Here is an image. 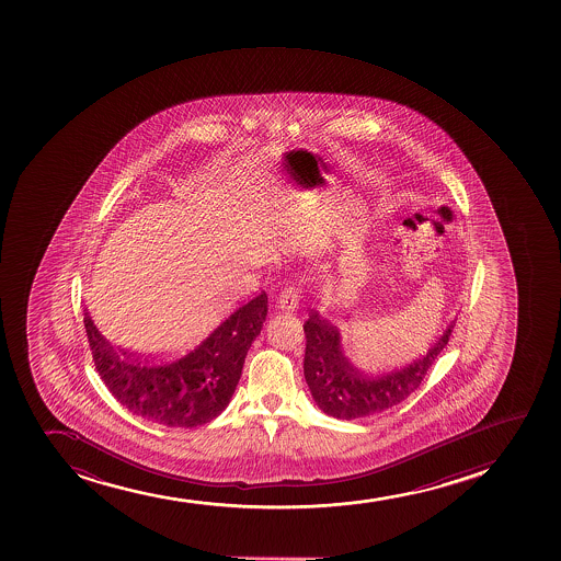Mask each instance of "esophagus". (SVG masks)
<instances>
[{
    "label": "esophagus",
    "instance_id": "1",
    "mask_svg": "<svg viewBox=\"0 0 561 561\" xmlns=\"http://www.w3.org/2000/svg\"><path fill=\"white\" fill-rule=\"evenodd\" d=\"M298 302H300V290L296 289L295 285H287L277 298V308L293 313L298 308Z\"/></svg>",
    "mask_w": 561,
    "mask_h": 561
}]
</instances>
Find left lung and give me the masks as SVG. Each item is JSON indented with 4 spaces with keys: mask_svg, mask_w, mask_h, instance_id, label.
<instances>
[{
    "mask_svg": "<svg viewBox=\"0 0 561 561\" xmlns=\"http://www.w3.org/2000/svg\"><path fill=\"white\" fill-rule=\"evenodd\" d=\"M454 327L455 321L422 358L401 369L371 377L348 362L341 348L340 330L317 311H311L308 321L304 322V377L317 407L337 420H356L403 403L422 385L428 367L447 345Z\"/></svg>",
    "mask_w": 561,
    "mask_h": 561,
    "instance_id": "1",
    "label": "left lung"
}]
</instances>
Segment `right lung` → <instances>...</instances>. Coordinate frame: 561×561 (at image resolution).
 <instances>
[{
  "label": "right lung",
  "instance_id": "obj_1",
  "mask_svg": "<svg viewBox=\"0 0 561 561\" xmlns=\"http://www.w3.org/2000/svg\"><path fill=\"white\" fill-rule=\"evenodd\" d=\"M268 311L265 290L240 306L199 345L176 358L149 362L114 348L83 316L96 371L126 410L164 427H197L226 410L244 358Z\"/></svg>",
  "mask_w": 561,
  "mask_h": 561
}]
</instances>
